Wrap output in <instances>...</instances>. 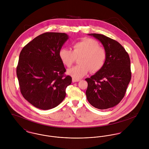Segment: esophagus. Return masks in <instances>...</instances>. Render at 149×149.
<instances>
[{
    "instance_id": "esophagus-1",
    "label": "esophagus",
    "mask_w": 149,
    "mask_h": 149,
    "mask_svg": "<svg viewBox=\"0 0 149 149\" xmlns=\"http://www.w3.org/2000/svg\"><path fill=\"white\" fill-rule=\"evenodd\" d=\"M80 81V80H76V79H72V82H73V83L78 82V81Z\"/></svg>"
}]
</instances>
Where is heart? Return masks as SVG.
I'll return each mask as SVG.
<instances>
[{
	"instance_id": "b5f03b06",
	"label": "heart",
	"mask_w": 149,
	"mask_h": 149,
	"mask_svg": "<svg viewBox=\"0 0 149 149\" xmlns=\"http://www.w3.org/2000/svg\"><path fill=\"white\" fill-rule=\"evenodd\" d=\"M79 65L68 70L67 73L73 79L79 80L85 76L89 69L92 72L100 70L104 65L107 59L106 50L100 46L96 41L85 38L75 43L73 45V50L63 47L59 52V57L62 63L66 67H70L79 57Z\"/></svg>"
}]
</instances>
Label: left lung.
<instances>
[{"mask_svg": "<svg viewBox=\"0 0 149 149\" xmlns=\"http://www.w3.org/2000/svg\"><path fill=\"white\" fill-rule=\"evenodd\" d=\"M102 43L107 53L104 66L90 78L86 96L94 107L105 109L120 103L131 80L130 59L125 48L115 40L100 34H88Z\"/></svg>", "mask_w": 149, "mask_h": 149, "instance_id": "8db88e82", "label": "left lung"}]
</instances>
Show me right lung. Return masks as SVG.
<instances>
[{"mask_svg": "<svg viewBox=\"0 0 149 149\" xmlns=\"http://www.w3.org/2000/svg\"><path fill=\"white\" fill-rule=\"evenodd\" d=\"M69 36L62 33H45L28 43L21 50L17 75L24 98L38 108L47 110L58 106L72 83L59 57Z\"/></svg>", "mask_w": 149, "mask_h": 149, "instance_id": "obj_1", "label": "right lung"}]
</instances>
